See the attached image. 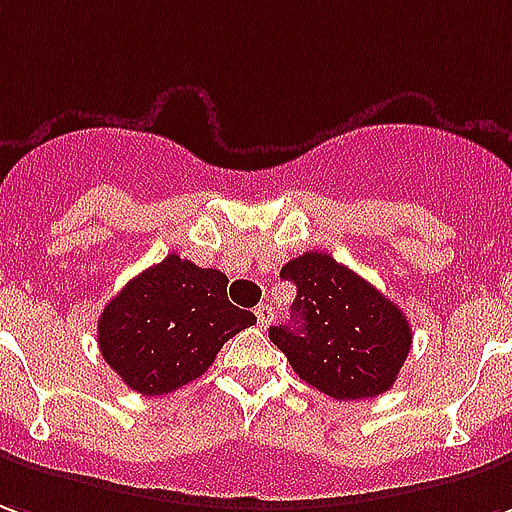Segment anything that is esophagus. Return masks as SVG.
I'll list each match as a JSON object with an SVG mask.
<instances>
[{
    "instance_id": "1",
    "label": "esophagus",
    "mask_w": 512,
    "mask_h": 512,
    "mask_svg": "<svg viewBox=\"0 0 512 512\" xmlns=\"http://www.w3.org/2000/svg\"><path fill=\"white\" fill-rule=\"evenodd\" d=\"M255 316H257V324H260V327H268V324H271V318H274V310H271L268 305H257Z\"/></svg>"
}]
</instances>
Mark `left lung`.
<instances>
[{"label": "left lung", "instance_id": "left-lung-1", "mask_svg": "<svg viewBox=\"0 0 512 512\" xmlns=\"http://www.w3.org/2000/svg\"><path fill=\"white\" fill-rule=\"evenodd\" d=\"M280 277L296 285L293 316L291 324L268 327V338L299 380L343 402L388 391L413 343L405 313L321 252L288 260Z\"/></svg>", "mask_w": 512, "mask_h": 512}]
</instances>
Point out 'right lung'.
Segmentation results:
<instances>
[{
	"label": "right lung",
	"mask_w": 512,
	"mask_h": 512,
	"mask_svg": "<svg viewBox=\"0 0 512 512\" xmlns=\"http://www.w3.org/2000/svg\"><path fill=\"white\" fill-rule=\"evenodd\" d=\"M255 321L227 299L221 271L169 255L107 302L96 341L127 388L163 396L202 377L221 346Z\"/></svg>",
	"instance_id": "add662e5"
}]
</instances>
